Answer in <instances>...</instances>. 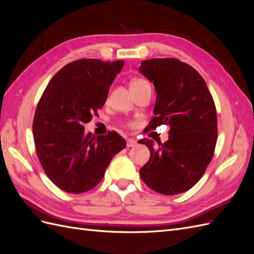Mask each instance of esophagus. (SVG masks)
<instances>
[{
	"instance_id": "esophagus-1",
	"label": "esophagus",
	"mask_w": 254,
	"mask_h": 254,
	"mask_svg": "<svg viewBox=\"0 0 254 254\" xmlns=\"http://www.w3.org/2000/svg\"><path fill=\"white\" fill-rule=\"evenodd\" d=\"M137 145V142L134 139H128L127 140V147H134Z\"/></svg>"
}]
</instances>
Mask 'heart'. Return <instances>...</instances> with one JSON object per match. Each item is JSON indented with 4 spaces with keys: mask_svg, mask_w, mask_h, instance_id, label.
Listing matches in <instances>:
<instances>
[{
    "mask_svg": "<svg viewBox=\"0 0 254 254\" xmlns=\"http://www.w3.org/2000/svg\"><path fill=\"white\" fill-rule=\"evenodd\" d=\"M147 83V81L144 80V79H141V78H135V79H132L131 82H130V89L132 88H137L142 86V84H145Z\"/></svg>",
    "mask_w": 254,
    "mask_h": 254,
    "instance_id": "heart-1",
    "label": "heart"
}]
</instances>
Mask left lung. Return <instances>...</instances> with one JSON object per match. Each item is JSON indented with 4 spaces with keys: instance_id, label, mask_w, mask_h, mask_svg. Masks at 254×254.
Listing matches in <instances>:
<instances>
[{
    "instance_id": "1",
    "label": "left lung",
    "mask_w": 254,
    "mask_h": 254,
    "mask_svg": "<svg viewBox=\"0 0 254 254\" xmlns=\"http://www.w3.org/2000/svg\"><path fill=\"white\" fill-rule=\"evenodd\" d=\"M140 72L153 83L156 105L148 129L170 126L168 141H139L150 150L140 176L151 190L176 195L193 188L211 162L217 141V115L204 79L176 58L142 61Z\"/></svg>"
}]
</instances>
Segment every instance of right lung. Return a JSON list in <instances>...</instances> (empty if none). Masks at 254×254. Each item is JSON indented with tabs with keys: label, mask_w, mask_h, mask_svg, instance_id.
Here are the masks:
<instances>
[{
	"label": "right lung",
	"mask_w": 254,
	"mask_h": 254,
	"mask_svg": "<svg viewBox=\"0 0 254 254\" xmlns=\"http://www.w3.org/2000/svg\"><path fill=\"white\" fill-rule=\"evenodd\" d=\"M124 64L73 61L51 79L38 103L33 123L37 155L51 181L66 193L95 188L112 158L126 147L115 131L95 136L83 127L105 105Z\"/></svg>",
	"instance_id": "obj_1"
}]
</instances>
